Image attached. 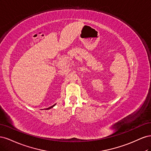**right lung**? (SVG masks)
<instances>
[{
  "label": "right lung",
  "mask_w": 151,
  "mask_h": 151,
  "mask_svg": "<svg viewBox=\"0 0 151 151\" xmlns=\"http://www.w3.org/2000/svg\"><path fill=\"white\" fill-rule=\"evenodd\" d=\"M56 104H55L54 105H53V106H50V107H49V108H47V109H46V110H47V109H51L52 108H53L54 106H55V105Z\"/></svg>",
  "instance_id": "right-lung-1"
}]
</instances>
